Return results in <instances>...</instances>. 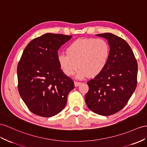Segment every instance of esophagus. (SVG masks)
I'll list each match as a JSON object with an SVG mask.
<instances>
[{"instance_id":"obj_1","label":"esophagus","mask_w":147,"mask_h":147,"mask_svg":"<svg viewBox=\"0 0 147 147\" xmlns=\"http://www.w3.org/2000/svg\"><path fill=\"white\" fill-rule=\"evenodd\" d=\"M81 84V82H78V81H74V86L75 87H78V86H80Z\"/></svg>"}]
</instances>
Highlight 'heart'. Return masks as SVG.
Wrapping results in <instances>:
<instances>
[{
  "mask_svg": "<svg viewBox=\"0 0 147 147\" xmlns=\"http://www.w3.org/2000/svg\"><path fill=\"white\" fill-rule=\"evenodd\" d=\"M111 48L107 41L101 38H80L71 43L67 53L58 55L60 68L66 76H71L78 66L80 69L78 79L86 76L96 77L106 68L110 56Z\"/></svg>",
  "mask_w": 147,
  "mask_h": 147,
  "instance_id": "b5f03b06",
  "label": "heart"
}]
</instances>
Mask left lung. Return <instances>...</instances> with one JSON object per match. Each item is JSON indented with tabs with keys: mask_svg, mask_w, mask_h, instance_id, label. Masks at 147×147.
I'll return each instance as SVG.
<instances>
[{
	"mask_svg": "<svg viewBox=\"0 0 147 147\" xmlns=\"http://www.w3.org/2000/svg\"><path fill=\"white\" fill-rule=\"evenodd\" d=\"M96 35L107 40L110 56L102 72L88 82L85 101L92 112L108 116L122 109L133 94L138 66L130 47L122 38L110 33Z\"/></svg>",
	"mask_w": 147,
	"mask_h": 147,
	"instance_id": "obj_1",
	"label": "left lung"
}]
</instances>
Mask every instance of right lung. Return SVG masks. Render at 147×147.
I'll return each mask as SVG.
<instances>
[{
  "mask_svg": "<svg viewBox=\"0 0 147 147\" xmlns=\"http://www.w3.org/2000/svg\"><path fill=\"white\" fill-rule=\"evenodd\" d=\"M72 35L45 33L25 47L17 66L18 90L33 114L50 117L61 112L67 103L73 81L63 72L58 51Z\"/></svg>",
  "mask_w": 147,
  "mask_h": 147,
  "instance_id": "obj_1",
  "label": "right lung"
}]
</instances>
